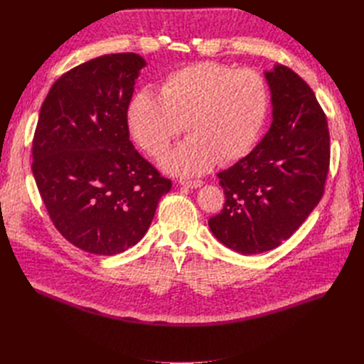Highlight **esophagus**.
Masks as SVG:
<instances>
[{"label": "esophagus", "mask_w": 364, "mask_h": 364, "mask_svg": "<svg viewBox=\"0 0 364 364\" xmlns=\"http://www.w3.org/2000/svg\"><path fill=\"white\" fill-rule=\"evenodd\" d=\"M182 186H186V188H199V186L203 185L202 181H181Z\"/></svg>", "instance_id": "obj_1"}]
</instances>
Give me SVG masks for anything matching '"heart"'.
<instances>
[{
    "mask_svg": "<svg viewBox=\"0 0 364 364\" xmlns=\"http://www.w3.org/2000/svg\"><path fill=\"white\" fill-rule=\"evenodd\" d=\"M267 112L269 90L259 73L206 60L168 73L158 85V98L149 91L136 92L126 118L138 146L155 159L167 153L185 127L190 138L162 165L173 174L194 176L217 161L229 164L249 155Z\"/></svg>",
    "mask_w": 364,
    "mask_h": 364,
    "instance_id": "1",
    "label": "heart"
}]
</instances>
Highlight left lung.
<instances>
[{"label":"left lung","instance_id":"1","mask_svg":"<svg viewBox=\"0 0 364 364\" xmlns=\"http://www.w3.org/2000/svg\"><path fill=\"white\" fill-rule=\"evenodd\" d=\"M264 75L270 129L247 156L217 174L226 200L208 220L220 243L243 255L289 240L321 202L329 170L328 123L311 87L284 65Z\"/></svg>","mask_w":364,"mask_h":364}]
</instances>
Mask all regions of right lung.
<instances>
[{"label":"right lung","mask_w":364,"mask_h":364,"mask_svg":"<svg viewBox=\"0 0 364 364\" xmlns=\"http://www.w3.org/2000/svg\"><path fill=\"white\" fill-rule=\"evenodd\" d=\"M146 60L105 54L60 75L41 106L33 136L39 194L71 245L117 255L146 235L171 190L129 139L127 103Z\"/></svg>","instance_id":"obj_1"}]
</instances>
